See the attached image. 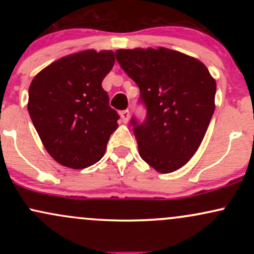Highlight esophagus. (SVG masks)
<instances>
[{
  "label": "esophagus",
  "mask_w": 254,
  "mask_h": 254,
  "mask_svg": "<svg viewBox=\"0 0 254 254\" xmlns=\"http://www.w3.org/2000/svg\"><path fill=\"white\" fill-rule=\"evenodd\" d=\"M121 118H122V122L127 124V122H129V118H130V112H129V110L122 111V112H121Z\"/></svg>",
  "instance_id": "1"
}]
</instances>
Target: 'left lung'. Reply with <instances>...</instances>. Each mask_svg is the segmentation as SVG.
I'll list each match as a JSON object with an SVG mask.
<instances>
[{"label":"left lung","mask_w":254,"mask_h":254,"mask_svg":"<svg viewBox=\"0 0 254 254\" xmlns=\"http://www.w3.org/2000/svg\"><path fill=\"white\" fill-rule=\"evenodd\" d=\"M116 58L147 109L144 122L131 119L139 156L160 173L179 170L202 143L216 82L197 58L166 48L117 50Z\"/></svg>","instance_id":"obj_1"}]
</instances>
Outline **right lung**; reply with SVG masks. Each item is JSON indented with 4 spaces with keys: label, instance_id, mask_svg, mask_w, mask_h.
<instances>
[{
    "label": "right lung",
    "instance_id": "right-lung-1",
    "mask_svg": "<svg viewBox=\"0 0 254 254\" xmlns=\"http://www.w3.org/2000/svg\"><path fill=\"white\" fill-rule=\"evenodd\" d=\"M113 64L111 50H84L60 58L32 80L28 113L58 164L81 170L104 156L119 119L101 87Z\"/></svg>",
    "mask_w": 254,
    "mask_h": 254
}]
</instances>
